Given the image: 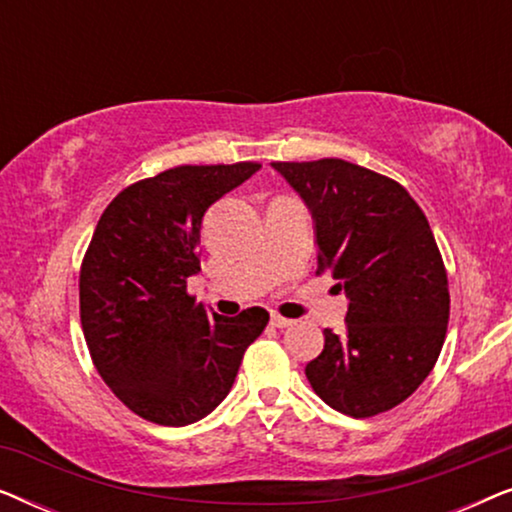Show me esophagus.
Returning <instances> with one entry per match:
<instances>
[{"label":"esophagus","mask_w":512,"mask_h":512,"mask_svg":"<svg viewBox=\"0 0 512 512\" xmlns=\"http://www.w3.org/2000/svg\"><path fill=\"white\" fill-rule=\"evenodd\" d=\"M270 326H275V328H289V326H293V321L286 319V317H279V314H272V317H270Z\"/></svg>","instance_id":"1"}]
</instances>
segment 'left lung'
<instances>
[{"instance_id": "1", "label": "left lung", "mask_w": 512, "mask_h": 512, "mask_svg": "<svg viewBox=\"0 0 512 512\" xmlns=\"http://www.w3.org/2000/svg\"><path fill=\"white\" fill-rule=\"evenodd\" d=\"M272 167L310 209L317 272H331L349 298L345 333L326 328L307 380L349 417L396 408L436 366L450 319L429 221L401 184L347 160Z\"/></svg>"}]
</instances>
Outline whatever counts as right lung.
I'll list each match as a JSON object with an SVG mask.
<instances>
[{
  "label": "right lung",
  "instance_id": "right-lung-1",
  "mask_svg": "<svg viewBox=\"0 0 512 512\" xmlns=\"http://www.w3.org/2000/svg\"><path fill=\"white\" fill-rule=\"evenodd\" d=\"M258 170L174 167L123 188L97 221L79 277L83 335L102 380L149 422L207 417L268 326L263 307L221 317L186 291L200 272L205 212Z\"/></svg>",
  "mask_w": 512,
  "mask_h": 512
}]
</instances>
